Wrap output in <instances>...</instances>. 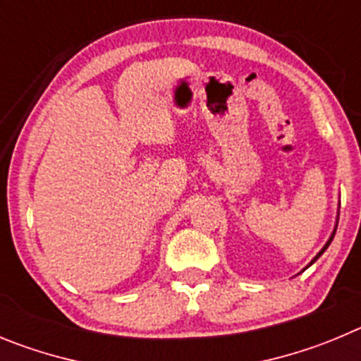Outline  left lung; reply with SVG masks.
I'll use <instances>...</instances> for the list:
<instances>
[{
	"instance_id": "left-lung-1",
	"label": "left lung",
	"mask_w": 361,
	"mask_h": 361,
	"mask_svg": "<svg viewBox=\"0 0 361 361\" xmlns=\"http://www.w3.org/2000/svg\"><path fill=\"white\" fill-rule=\"evenodd\" d=\"M333 237H334V232H333V235H331V239H329V241H327V243H326V246H324V248H322V250H320V252H318V255H317V257H314V259H313V261H311V264H313V262H314V261H317V259H318V257H320V255H322V253H324V252H326V250H327V246H329V245H331V241H333Z\"/></svg>"
}]
</instances>
